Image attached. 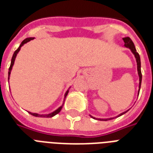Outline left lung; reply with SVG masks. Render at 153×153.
Returning <instances> with one entry per match:
<instances>
[{
    "mask_svg": "<svg viewBox=\"0 0 153 153\" xmlns=\"http://www.w3.org/2000/svg\"><path fill=\"white\" fill-rule=\"evenodd\" d=\"M125 42V46L126 48H128L130 49L132 52L133 53V55H135L136 60H137V71H138V74H139V78H140V83H139V88L140 89V85H141V80H142V74H141V71H140V55L137 53V50L135 48V46H134V44H133V42L132 41V39L129 38V37H125L122 39ZM140 89H139V92H140ZM128 111V110H127ZM126 111V112H127ZM126 112H124L122 114H121L119 116H121L122 114H126ZM118 116V117H119ZM94 118V117H93ZM95 119V118H94ZM111 119L114 118H109V119H98V120H100V121H108V120H111Z\"/></svg>",
    "mask_w": 153,
    "mask_h": 153,
    "instance_id": "8db88e82",
    "label": "left lung"
}]
</instances>
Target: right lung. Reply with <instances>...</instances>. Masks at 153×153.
<instances>
[{"label":"right lung","instance_id":"right-lung-1","mask_svg":"<svg viewBox=\"0 0 153 153\" xmlns=\"http://www.w3.org/2000/svg\"><path fill=\"white\" fill-rule=\"evenodd\" d=\"M34 39V38H32V37H31V38H27V39H25V40H23L22 43L20 44V47H19V48H18L15 51V52H14V54H13V57H12V60H11V65H10V67H9V69H8V76H9V74H10L11 70H12V68H13V64H14V61H15V59H16V55H17V53L19 52V51L20 50V48H21V47H22L24 44H26V43H27V42H29L30 40H32V39ZM8 79H9V77L8 78ZM67 94H68V91H67V92H66V94H65L64 98H66V97H67ZM63 104H64V103H63ZM63 104H62V105H61V106L59 108V109H56L55 111L52 112L51 114H44V115H40V114H33V113H31V112H28V113H29L30 114H32V116L39 117H51L55 116V115H56V114H59V113L61 111V109H62Z\"/></svg>","mask_w":153,"mask_h":153}]
</instances>
